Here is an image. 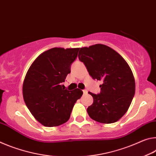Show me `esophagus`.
I'll list each match as a JSON object with an SVG mask.
<instances>
[{
    "label": "esophagus",
    "instance_id": "1",
    "mask_svg": "<svg viewBox=\"0 0 156 156\" xmlns=\"http://www.w3.org/2000/svg\"><path fill=\"white\" fill-rule=\"evenodd\" d=\"M83 93L84 95H86V94L88 93V91L86 90H83Z\"/></svg>",
    "mask_w": 156,
    "mask_h": 156
}]
</instances>
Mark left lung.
I'll use <instances>...</instances> for the list:
<instances>
[{"label":"left lung","instance_id":"obj_1","mask_svg":"<svg viewBox=\"0 0 156 156\" xmlns=\"http://www.w3.org/2000/svg\"><path fill=\"white\" fill-rule=\"evenodd\" d=\"M93 80L102 81L99 94L88 93L93 103L87 112L100 123L118 121L128 111L135 95L136 82L128 63L111 48L103 44L81 48L78 55Z\"/></svg>","mask_w":156,"mask_h":156}]
</instances>
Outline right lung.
<instances>
[{
    "mask_svg": "<svg viewBox=\"0 0 156 156\" xmlns=\"http://www.w3.org/2000/svg\"><path fill=\"white\" fill-rule=\"evenodd\" d=\"M80 48H54L41 54L27 70L23 84L25 103L37 120L48 127L64 124L83 95L79 88H62Z\"/></svg>",
    "mask_w": 156,
    "mask_h": 156,
    "instance_id": "right-lung-1",
    "label": "right lung"
}]
</instances>
